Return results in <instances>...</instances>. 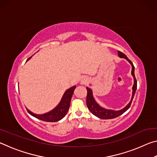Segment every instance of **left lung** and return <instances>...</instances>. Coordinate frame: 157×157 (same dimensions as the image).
Returning a JSON list of instances; mask_svg holds the SVG:
<instances>
[{
	"instance_id": "obj_1",
	"label": "left lung",
	"mask_w": 157,
	"mask_h": 157,
	"mask_svg": "<svg viewBox=\"0 0 157 157\" xmlns=\"http://www.w3.org/2000/svg\"><path fill=\"white\" fill-rule=\"evenodd\" d=\"M118 56L121 58H124V59H127L128 62L130 63V64L132 65V75L134 78V85H133L132 87V99L130 100V102H129V104L127 105L125 107L123 108V109L119 110V111H113V110H111V109H106L103 108L102 107L98 104L96 102V101L95 100L94 96H93V93H92V90L91 89H89V87H86V90H87V95H86V105L87 107L89 109V111L91 112L95 115V116L98 117L101 119H112V118H115L118 117L119 116H121L123 114V113L125 112V111L128 109L131 106L133 98H134L135 92H136V90L137 89V81L136 79L135 78V75H134V66L133 63L130 61L125 55L123 54V52H121L120 51H118Z\"/></svg>"
}]
</instances>
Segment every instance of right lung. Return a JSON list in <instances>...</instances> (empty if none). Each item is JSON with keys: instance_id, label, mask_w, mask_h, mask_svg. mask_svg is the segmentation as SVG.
Instances as JSON below:
<instances>
[{"instance_id": "add662e5", "label": "right lung", "mask_w": 157, "mask_h": 157, "mask_svg": "<svg viewBox=\"0 0 157 157\" xmlns=\"http://www.w3.org/2000/svg\"><path fill=\"white\" fill-rule=\"evenodd\" d=\"M32 57H29L27 59L29 60ZM76 88L75 86H74L71 88L68 89L65 91L63 97L61 100L59 104L54 109L49 111V112L44 113V114H35L32 112L27 109L28 112L35 118L46 122H57L62 119L63 117L67 113L68 109L70 107L71 98L73 96L74 90Z\"/></svg>"}]
</instances>
